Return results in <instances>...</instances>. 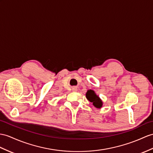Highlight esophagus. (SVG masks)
<instances>
[{
    "mask_svg": "<svg viewBox=\"0 0 153 153\" xmlns=\"http://www.w3.org/2000/svg\"><path fill=\"white\" fill-rule=\"evenodd\" d=\"M73 91H77V88H76V87H74V88H73Z\"/></svg>",
    "mask_w": 153,
    "mask_h": 153,
    "instance_id": "34e87169",
    "label": "esophagus"
}]
</instances>
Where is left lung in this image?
I'll use <instances>...</instances> for the list:
<instances>
[{
    "label": "left lung",
    "instance_id": "1",
    "mask_svg": "<svg viewBox=\"0 0 153 153\" xmlns=\"http://www.w3.org/2000/svg\"><path fill=\"white\" fill-rule=\"evenodd\" d=\"M85 96H86L87 99L89 101L92 102L93 105L95 107L97 108H100L102 106V101L99 97V96L96 95L94 90H91V89L88 90Z\"/></svg>",
    "mask_w": 153,
    "mask_h": 153
}]
</instances>
